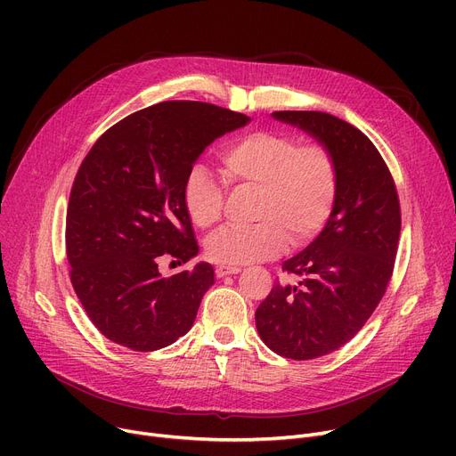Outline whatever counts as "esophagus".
Returning a JSON list of instances; mask_svg holds the SVG:
<instances>
[{"mask_svg": "<svg viewBox=\"0 0 456 456\" xmlns=\"http://www.w3.org/2000/svg\"><path fill=\"white\" fill-rule=\"evenodd\" d=\"M240 272H242L240 266H218V268H216V277L234 275V273H240Z\"/></svg>", "mask_w": 456, "mask_h": 456, "instance_id": "obj_1", "label": "esophagus"}]
</instances>
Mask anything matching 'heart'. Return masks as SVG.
<instances>
[{
	"instance_id": "1",
	"label": "heart",
	"mask_w": 456,
	"mask_h": 456,
	"mask_svg": "<svg viewBox=\"0 0 456 456\" xmlns=\"http://www.w3.org/2000/svg\"><path fill=\"white\" fill-rule=\"evenodd\" d=\"M220 174L231 188L256 190L253 218L246 229L214 232L205 253L224 266H240L279 255L290 238L301 246L325 227L338 196V167L318 143L297 146L290 134L255 131L220 151ZM183 205L190 222L210 229L222 218L224 191L201 164L186 172Z\"/></svg>"
}]
</instances>
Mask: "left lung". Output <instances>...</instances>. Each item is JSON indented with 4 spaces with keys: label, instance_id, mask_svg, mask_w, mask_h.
I'll return each instance as SVG.
<instances>
[{
    "label": "left lung",
    "instance_id": "left-lung-1",
    "mask_svg": "<svg viewBox=\"0 0 456 456\" xmlns=\"http://www.w3.org/2000/svg\"><path fill=\"white\" fill-rule=\"evenodd\" d=\"M327 148L338 167V196L323 231L282 262L297 284L277 282L255 313L272 351L310 361L347 344L387 292L401 232L399 198L371 140L344 119L318 110H279Z\"/></svg>",
    "mask_w": 456,
    "mask_h": 456
}]
</instances>
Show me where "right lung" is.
Instances as JSON below:
<instances>
[{"mask_svg": "<svg viewBox=\"0 0 456 456\" xmlns=\"http://www.w3.org/2000/svg\"><path fill=\"white\" fill-rule=\"evenodd\" d=\"M249 124L200 102H162L105 131L85 157L66 214L69 279L90 322L133 351L174 344L194 325L214 270L162 277L159 260L200 251L183 183L207 146Z\"/></svg>", "mask_w": 456, "mask_h": 456, "instance_id": "obj_1", "label": "right lung"}]
</instances>
